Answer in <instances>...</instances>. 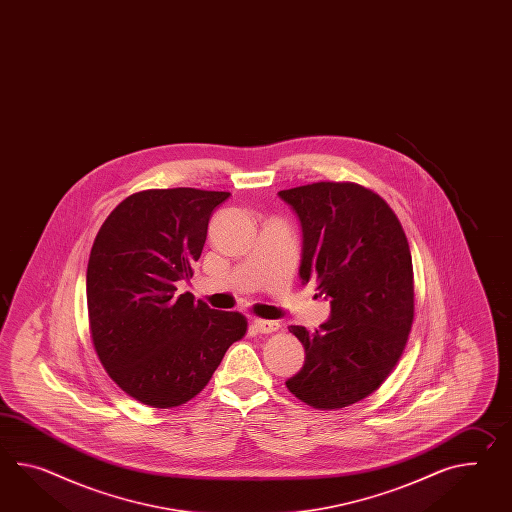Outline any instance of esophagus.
Returning <instances> with one entry per match:
<instances>
[{
  "mask_svg": "<svg viewBox=\"0 0 512 512\" xmlns=\"http://www.w3.org/2000/svg\"><path fill=\"white\" fill-rule=\"evenodd\" d=\"M253 327L259 331V333H274L279 329V324L274 320H255Z\"/></svg>",
  "mask_w": 512,
  "mask_h": 512,
  "instance_id": "34e87169",
  "label": "esophagus"
}]
</instances>
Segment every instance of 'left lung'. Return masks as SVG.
<instances>
[{
	"label": "left lung",
	"mask_w": 512,
	"mask_h": 512,
	"mask_svg": "<svg viewBox=\"0 0 512 512\" xmlns=\"http://www.w3.org/2000/svg\"><path fill=\"white\" fill-rule=\"evenodd\" d=\"M277 196L301 227L300 279L329 300V320L300 338L305 364L287 387L316 409L370 396L399 361L414 318L409 242L396 214L368 188L312 183Z\"/></svg>",
	"instance_id": "1"
}]
</instances>
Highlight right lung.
I'll list each match as a JSON object with an SVG mask.
<instances>
[{"label":"right lung","instance_id":"add662e5","mask_svg":"<svg viewBox=\"0 0 512 512\" xmlns=\"http://www.w3.org/2000/svg\"><path fill=\"white\" fill-rule=\"evenodd\" d=\"M229 192L144 190L101 225L87 268L88 320L101 364L129 396L159 409L200 394L246 318L216 311L177 281L192 277L212 211Z\"/></svg>","mask_w":512,"mask_h":512}]
</instances>
